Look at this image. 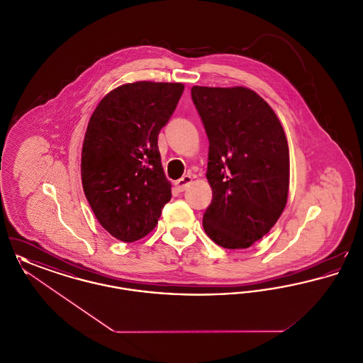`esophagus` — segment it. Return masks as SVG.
Returning <instances> with one entry per match:
<instances>
[{"label":"esophagus","mask_w":363,"mask_h":363,"mask_svg":"<svg viewBox=\"0 0 363 363\" xmlns=\"http://www.w3.org/2000/svg\"><path fill=\"white\" fill-rule=\"evenodd\" d=\"M190 182H191V175H189V174L184 175L181 179H178L175 182V189L178 190V191H184V190L189 186Z\"/></svg>","instance_id":"1"}]
</instances>
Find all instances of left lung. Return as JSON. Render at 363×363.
Wrapping results in <instances>:
<instances>
[{"instance_id":"obj_1","label":"left lung","mask_w":363,"mask_h":363,"mask_svg":"<svg viewBox=\"0 0 363 363\" xmlns=\"http://www.w3.org/2000/svg\"><path fill=\"white\" fill-rule=\"evenodd\" d=\"M191 101L209 141L212 201L203 227L222 247H249L274 227L287 203L284 130L271 106L245 86H191Z\"/></svg>"}]
</instances>
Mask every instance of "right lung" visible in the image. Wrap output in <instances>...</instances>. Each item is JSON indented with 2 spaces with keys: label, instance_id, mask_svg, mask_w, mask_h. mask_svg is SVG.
<instances>
[{
  "label": "right lung",
  "instance_id": "1",
  "mask_svg": "<svg viewBox=\"0 0 363 363\" xmlns=\"http://www.w3.org/2000/svg\"><path fill=\"white\" fill-rule=\"evenodd\" d=\"M182 92L181 83L125 84L104 96L88 122L83 189L98 222L120 241L151 233L172 199L157 136Z\"/></svg>",
  "mask_w": 363,
  "mask_h": 363
}]
</instances>
